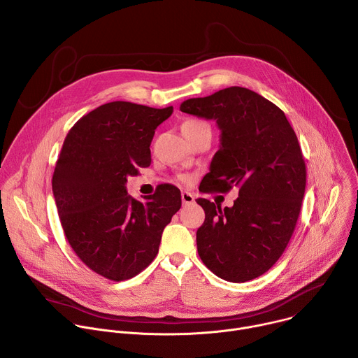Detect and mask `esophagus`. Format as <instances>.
<instances>
[{
    "mask_svg": "<svg viewBox=\"0 0 358 358\" xmlns=\"http://www.w3.org/2000/svg\"><path fill=\"white\" fill-rule=\"evenodd\" d=\"M181 199H182V203H184V206H187V203H191V202H194V195H192L191 192H187V191H184V192L181 194Z\"/></svg>",
    "mask_w": 358,
    "mask_h": 358,
    "instance_id": "esophagus-1",
    "label": "esophagus"
}]
</instances>
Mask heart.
<instances>
[{"instance_id":"heart-1","label":"heart","mask_w":358,"mask_h":358,"mask_svg":"<svg viewBox=\"0 0 358 358\" xmlns=\"http://www.w3.org/2000/svg\"><path fill=\"white\" fill-rule=\"evenodd\" d=\"M181 130L184 134H189V133H198V131H211V127L207 122H202V120H196V119H189L185 120L181 126ZM181 181H187V177L181 176L180 177Z\"/></svg>"}]
</instances>
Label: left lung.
<instances>
[{"label":"left lung","mask_w":358,"mask_h":358,"mask_svg":"<svg viewBox=\"0 0 358 358\" xmlns=\"http://www.w3.org/2000/svg\"><path fill=\"white\" fill-rule=\"evenodd\" d=\"M180 110L215 120L221 130L202 192L239 194L231 208L196 199L206 211L196 231L199 258L224 280L258 278L282 257L300 214L306 164L297 136L276 105L246 87L188 99Z\"/></svg>","instance_id":"left-lung-1"}]
</instances>
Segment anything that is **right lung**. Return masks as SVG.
Wrapping results in <instances>:
<instances>
[{"label": "right lung", "instance_id": "right-lung-1", "mask_svg": "<svg viewBox=\"0 0 358 358\" xmlns=\"http://www.w3.org/2000/svg\"><path fill=\"white\" fill-rule=\"evenodd\" d=\"M171 113L173 106L110 101L79 119L64 141L52 177L59 220L78 258L106 279H131L155 261L181 207L171 184L145 202L126 191L127 178L150 166L152 136Z\"/></svg>", "mask_w": 358, "mask_h": 358}]
</instances>
